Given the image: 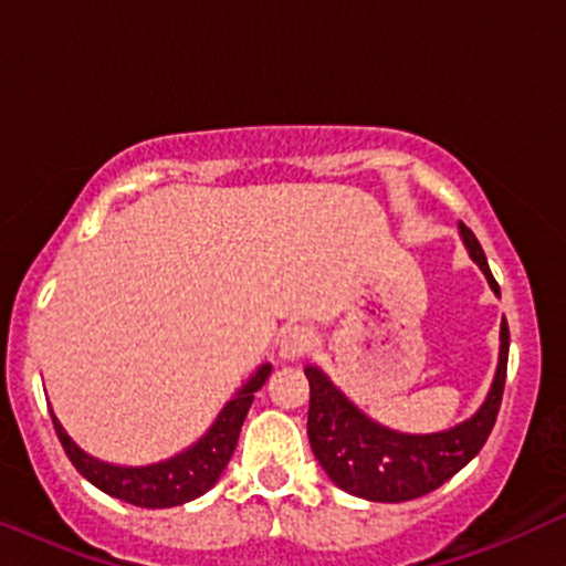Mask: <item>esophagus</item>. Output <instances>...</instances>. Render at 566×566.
I'll return each instance as SVG.
<instances>
[{"instance_id": "esophagus-1", "label": "esophagus", "mask_w": 566, "mask_h": 566, "mask_svg": "<svg viewBox=\"0 0 566 566\" xmlns=\"http://www.w3.org/2000/svg\"><path fill=\"white\" fill-rule=\"evenodd\" d=\"M314 348V329L305 327V324H295V327H287L279 337V356L284 361H297L301 356L308 354Z\"/></svg>"}]
</instances>
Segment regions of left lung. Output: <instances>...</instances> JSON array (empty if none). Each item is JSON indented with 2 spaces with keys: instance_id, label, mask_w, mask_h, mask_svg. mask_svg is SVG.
<instances>
[{
  "instance_id": "8db88e82",
  "label": "left lung",
  "mask_w": 566,
  "mask_h": 566,
  "mask_svg": "<svg viewBox=\"0 0 566 566\" xmlns=\"http://www.w3.org/2000/svg\"><path fill=\"white\" fill-rule=\"evenodd\" d=\"M469 255L484 271L495 295L500 287L484 250L469 226L460 223ZM509 324H500V359L490 394L465 423L439 433H399L369 420L329 382L319 367H305L311 386L308 441L327 476L343 492L375 503H405L423 497L476 458L495 426L509 367Z\"/></svg>"
}]
</instances>
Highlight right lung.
I'll return each mask as SVG.
<instances>
[{
	"label": "right lung",
	"instance_id": "right-lung-1",
	"mask_svg": "<svg viewBox=\"0 0 566 566\" xmlns=\"http://www.w3.org/2000/svg\"><path fill=\"white\" fill-rule=\"evenodd\" d=\"M269 373L271 365H263L258 369L244 382L242 391L223 407L216 423H212L210 431L197 444L188 447L186 452L175 454L170 460H161V463L154 465H140V469L101 463V460L90 458L87 452H82L71 441L69 433L63 431V426L57 423L55 415L53 426L69 460L74 463V469L90 484H95L97 490H103L112 497L125 500L129 505H140V509H172V505H184L188 500L205 495L218 482L220 473L229 465L233 450H237L239 431H242V423L247 412H250L252 399H255V391L269 378Z\"/></svg>",
	"mask_w": 566,
	"mask_h": 566
}]
</instances>
